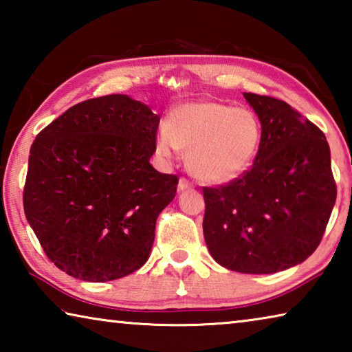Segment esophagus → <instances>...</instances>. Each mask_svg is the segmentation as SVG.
Wrapping results in <instances>:
<instances>
[{
    "label": "esophagus",
    "mask_w": 352,
    "mask_h": 352,
    "mask_svg": "<svg viewBox=\"0 0 352 352\" xmlns=\"http://www.w3.org/2000/svg\"><path fill=\"white\" fill-rule=\"evenodd\" d=\"M192 188H194V184L190 183L188 178L182 177L180 182H178V190H186V189H192Z\"/></svg>",
    "instance_id": "obj_1"
}]
</instances>
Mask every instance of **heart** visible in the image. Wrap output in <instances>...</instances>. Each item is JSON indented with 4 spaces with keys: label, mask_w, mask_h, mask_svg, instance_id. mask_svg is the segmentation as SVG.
I'll use <instances>...</instances> for the list:
<instances>
[{
    "label": "heart",
    "mask_w": 352,
    "mask_h": 352,
    "mask_svg": "<svg viewBox=\"0 0 352 352\" xmlns=\"http://www.w3.org/2000/svg\"><path fill=\"white\" fill-rule=\"evenodd\" d=\"M261 142L262 126L252 110L192 100L169 113L155 147L163 158H172L178 148L188 151V168L195 177L206 183H226L250 169Z\"/></svg>",
    "instance_id": "b5f03b06"
}]
</instances>
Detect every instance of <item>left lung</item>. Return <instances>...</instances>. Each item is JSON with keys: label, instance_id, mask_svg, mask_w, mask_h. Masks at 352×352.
<instances>
[{"label": "left lung", "instance_id": "obj_1", "mask_svg": "<svg viewBox=\"0 0 352 352\" xmlns=\"http://www.w3.org/2000/svg\"><path fill=\"white\" fill-rule=\"evenodd\" d=\"M262 126L253 166L236 180L204 188V234L225 269L265 275L301 264L320 245L337 186L326 136L292 107L243 93Z\"/></svg>", "mask_w": 352, "mask_h": 352}]
</instances>
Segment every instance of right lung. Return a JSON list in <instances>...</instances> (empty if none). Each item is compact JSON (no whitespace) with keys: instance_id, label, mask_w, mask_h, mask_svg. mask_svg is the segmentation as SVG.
Masks as SVG:
<instances>
[{"instance_id":"right-lung-1","label":"right lung","mask_w":352,"mask_h":352,"mask_svg":"<svg viewBox=\"0 0 352 352\" xmlns=\"http://www.w3.org/2000/svg\"><path fill=\"white\" fill-rule=\"evenodd\" d=\"M160 116L127 94L83 100L37 135L23 205L50 261L104 283L146 264L178 177L151 164Z\"/></svg>"}]
</instances>
